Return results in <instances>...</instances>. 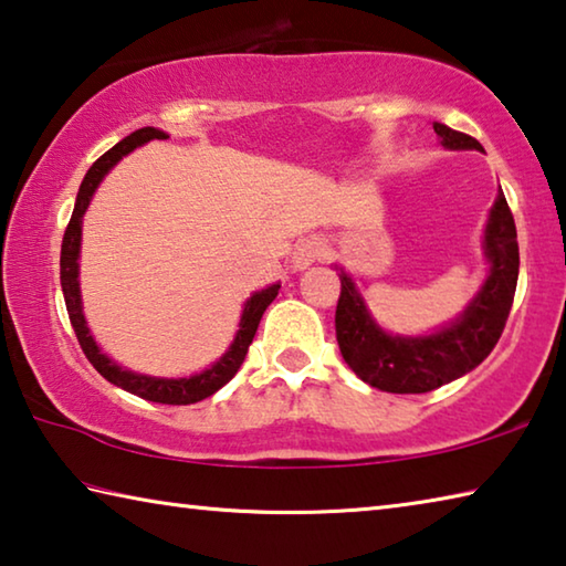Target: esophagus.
<instances>
[{
    "mask_svg": "<svg viewBox=\"0 0 566 566\" xmlns=\"http://www.w3.org/2000/svg\"><path fill=\"white\" fill-rule=\"evenodd\" d=\"M324 254V244L317 237H306L302 242H296L292 252V264L294 270H306V266L314 264Z\"/></svg>",
    "mask_w": 566,
    "mask_h": 566,
    "instance_id": "obj_1",
    "label": "esophagus"
}]
</instances>
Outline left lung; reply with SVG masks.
I'll return each mask as SVG.
<instances>
[{
  "label": "left lung",
  "mask_w": 566,
  "mask_h": 566,
  "mask_svg": "<svg viewBox=\"0 0 566 566\" xmlns=\"http://www.w3.org/2000/svg\"><path fill=\"white\" fill-rule=\"evenodd\" d=\"M434 132L447 149H482L474 137L434 122ZM484 254L490 276L459 317L427 337H391L371 319L361 294L347 274H339L342 292L334 314L337 342L344 361L369 387L391 395H421L479 367L500 342L510 317L516 276H520V244L512 209L500 189L484 229Z\"/></svg>",
  "instance_id": "8db88e82"
}]
</instances>
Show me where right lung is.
Returning a JSON list of instances; mask_svg holds the SVG:
<instances>
[{"label": "right lung", "instance_id": "1", "mask_svg": "<svg viewBox=\"0 0 566 566\" xmlns=\"http://www.w3.org/2000/svg\"><path fill=\"white\" fill-rule=\"evenodd\" d=\"M169 134L155 127H145L132 132L129 137H124L119 145H114L109 151L94 161L90 167L87 175H84V181L80 191H76V205L70 224H66V232L62 239V256H60V280H62V292H64V302H66V312H70V322L74 327L76 339H80L82 352L87 354V359L92 361V367L99 371V375L112 381L114 387H122L124 391H132L147 401H159V405H195V401H202L207 397H212L217 389H222L229 379H232L242 361L247 357L249 344H252L256 327H260V319L266 306L274 302V296L280 294V284L266 286L262 292H254L249 296L242 312V322H239L237 337L232 342L222 357H219L212 367L205 369L202 375L195 377H181V379H161V377H147V375H137V371L122 369L119 364H114L107 354H102L97 342L90 334L87 319H84L82 312V294H80V244H82V217L87 212V207L92 202L94 189L99 187V181L104 175L117 165V161L129 155L132 149H137L142 145H147L151 139H167Z\"/></svg>", "mask_w": 566, "mask_h": 566}]
</instances>
